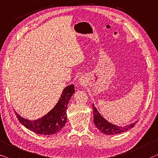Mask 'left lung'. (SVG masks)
<instances>
[{"mask_svg":"<svg viewBox=\"0 0 158 158\" xmlns=\"http://www.w3.org/2000/svg\"><path fill=\"white\" fill-rule=\"evenodd\" d=\"M92 110H93L94 115V123L95 127L98 128L99 131L102 133L108 135H113L115 134H119L121 132L127 131L131 128H133L137 122H134L131 124L125 126V127H118V126L113 125L112 123L107 121L100 114L95 106L92 104Z\"/></svg>","mask_w":158,"mask_h":158,"instance_id":"8db88e82","label":"left lung"}]
</instances>
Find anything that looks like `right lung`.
<instances>
[{"label":"right lung","instance_id":"add662e5","mask_svg":"<svg viewBox=\"0 0 158 158\" xmlns=\"http://www.w3.org/2000/svg\"><path fill=\"white\" fill-rule=\"evenodd\" d=\"M74 91L73 85H69L65 88L58 103L48 114L41 118L29 121L21 117L17 113L15 112L16 117L23 126L35 133L42 135H50L57 133L66 124L67 121V106Z\"/></svg>","mask_w":158,"mask_h":158}]
</instances>
